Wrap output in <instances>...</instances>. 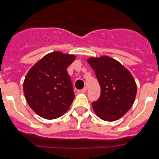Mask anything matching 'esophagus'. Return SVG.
<instances>
[{
    "label": "esophagus",
    "mask_w": 159,
    "mask_h": 159,
    "mask_svg": "<svg viewBox=\"0 0 159 159\" xmlns=\"http://www.w3.org/2000/svg\"><path fill=\"white\" fill-rule=\"evenodd\" d=\"M80 92H82V93H85V92H87V87H83V88H82V89L81 90V91H80Z\"/></svg>",
    "instance_id": "esophagus-1"
}]
</instances>
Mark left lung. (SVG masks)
I'll list each match as a JSON object with an SVG mask.
<instances>
[{"mask_svg":"<svg viewBox=\"0 0 159 159\" xmlns=\"http://www.w3.org/2000/svg\"><path fill=\"white\" fill-rule=\"evenodd\" d=\"M101 87V95L92 107L97 116L106 121H115L133 106L137 87L128 70L110 57L88 59Z\"/></svg>","mask_w":159,"mask_h":159,"instance_id":"obj_1","label":"left lung"}]
</instances>
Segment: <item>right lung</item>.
Returning <instances> with one entry per match:
<instances>
[{"label": "right lung", "instance_id": "add662e5", "mask_svg": "<svg viewBox=\"0 0 159 159\" xmlns=\"http://www.w3.org/2000/svg\"><path fill=\"white\" fill-rule=\"evenodd\" d=\"M74 55L53 52L31 67L24 82V93L36 114L48 120L58 118L68 110L75 95L67 67Z\"/></svg>", "mask_w": 159, "mask_h": 159}]
</instances>
